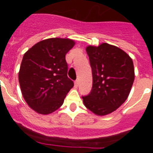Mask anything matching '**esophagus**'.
<instances>
[{"label": "esophagus", "instance_id": "34e87169", "mask_svg": "<svg viewBox=\"0 0 153 153\" xmlns=\"http://www.w3.org/2000/svg\"><path fill=\"white\" fill-rule=\"evenodd\" d=\"M79 80H78V79L74 81V86H79Z\"/></svg>", "mask_w": 153, "mask_h": 153}]
</instances>
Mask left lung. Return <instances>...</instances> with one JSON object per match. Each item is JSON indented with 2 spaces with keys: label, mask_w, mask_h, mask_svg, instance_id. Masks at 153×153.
Instances as JSON below:
<instances>
[{
  "label": "left lung",
  "mask_w": 153,
  "mask_h": 153,
  "mask_svg": "<svg viewBox=\"0 0 153 153\" xmlns=\"http://www.w3.org/2000/svg\"><path fill=\"white\" fill-rule=\"evenodd\" d=\"M93 86L82 96L85 106L97 115H106L128 98L134 81L133 60L121 49L108 44L86 48Z\"/></svg>",
  "instance_id": "obj_1"
}]
</instances>
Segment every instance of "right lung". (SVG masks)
<instances>
[{"label":"right lung","instance_id":"add662e5","mask_svg":"<svg viewBox=\"0 0 153 153\" xmlns=\"http://www.w3.org/2000/svg\"><path fill=\"white\" fill-rule=\"evenodd\" d=\"M74 45L71 39L51 38L37 43L24 55L19 82L25 100L37 113L55 111L74 86L67 77L65 59Z\"/></svg>","mask_w":153,"mask_h":153}]
</instances>
